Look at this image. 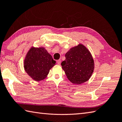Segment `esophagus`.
<instances>
[{"instance_id":"obj_1","label":"esophagus","mask_w":122,"mask_h":122,"mask_svg":"<svg viewBox=\"0 0 122 122\" xmlns=\"http://www.w3.org/2000/svg\"><path fill=\"white\" fill-rule=\"evenodd\" d=\"M56 62H57L58 64L60 65V64H61V60H57V61H56Z\"/></svg>"}]
</instances>
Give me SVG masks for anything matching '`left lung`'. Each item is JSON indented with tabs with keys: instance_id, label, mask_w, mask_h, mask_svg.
I'll use <instances>...</instances> for the list:
<instances>
[{
	"instance_id": "left-lung-1",
	"label": "left lung",
	"mask_w": 122,
	"mask_h": 122,
	"mask_svg": "<svg viewBox=\"0 0 122 122\" xmlns=\"http://www.w3.org/2000/svg\"><path fill=\"white\" fill-rule=\"evenodd\" d=\"M62 69L71 83L80 85L89 80L93 72L95 63L91 53L83 45L79 44L66 53Z\"/></svg>"
}]
</instances>
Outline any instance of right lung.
<instances>
[{
    "label": "right lung",
    "instance_id": "1",
    "mask_svg": "<svg viewBox=\"0 0 122 122\" xmlns=\"http://www.w3.org/2000/svg\"><path fill=\"white\" fill-rule=\"evenodd\" d=\"M56 62L45 48L32 47L25 58L24 67L33 80L38 81L47 77Z\"/></svg>",
    "mask_w": 122,
    "mask_h": 122
}]
</instances>
